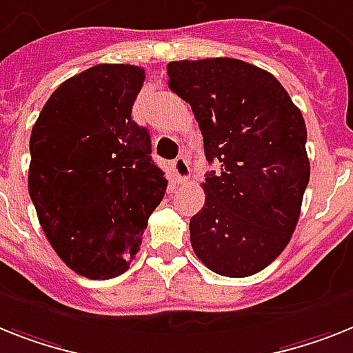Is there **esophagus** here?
I'll list each match as a JSON object with an SVG mask.
<instances>
[{
	"instance_id": "obj_1",
	"label": "esophagus",
	"mask_w": 353,
	"mask_h": 353,
	"mask_svg": "<svg viewBox=\"0 0 353 353\" xmlns=\"http://www.w3.org/2000/svg\"><path fill=\"white\" fill-rule=\"evenodd\" d=\"M173 176H174V182L183 183L188 182L189 176H191V168H189V162L185 160V157H179V159L173 160Z\"/></svg>"
}]
</instances>
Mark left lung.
Wrapping results in <instances>:
<instances>
[{"label": "left lung", "instance_id": "1", "mask_svg": "<svg viewBox=\"0 0 353 353\" xmlns=\"http://www.w3.org/2000/svg\"><path fill=\"white\" fill-rule=\"evenodd\" d=\"M170 90L189 103L209 164L205 203L191 222V245L227 278L263 270L290 241L310 179L307 126L267 70L231 57L173 61Z\"/></svg>", "mask_w": 353, "mask_h": 353}]
</instances>
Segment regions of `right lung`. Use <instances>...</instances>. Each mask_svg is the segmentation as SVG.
<instances>
[{
	"instance_id": "add662e5",
	"label": "right lung",
	"mask_w": 353,
	"mask_h": 353,
	"mask_svg": "<svg viewBox=\"0 0 353 353\" xmlns=\"http://www.w3.org/2000/svg\"><path fill=\"white\" fill-rule=\"evenodd\" d=\"M144 68L97 65L61 84L30 135L28 193L59 258L108 279L135 258L168 180L148 130L131 119Z\"/></svg>"
}]
</instances>
